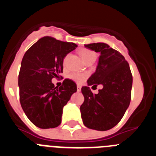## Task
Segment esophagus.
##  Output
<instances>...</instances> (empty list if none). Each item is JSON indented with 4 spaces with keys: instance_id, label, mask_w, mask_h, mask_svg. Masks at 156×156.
Wrapping results in <instances>:
<instances>
[{
    "instance_id": "1",
    "label": "esophagus",
    "mask_w": 156,
    "mask_h": 156,
    "mask_svg": "<svg viewBox=\"0 0 156 156\" xmlns=\"http://www.w3.org/2000/svg\"><path fill=\"white\" fill-rule=\"evenodd\" d=\"M77 91H78V92L81 91V86H80V85H77Z\"/></svg>"
}]
</instances>
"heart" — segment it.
<instances>
[{
  "label": "heart",
  "mask_w": 156,
  "mask_h": 156,
  "mask_svg": "<svg viewBox=\"0 0 156 156\" xmlns=\"http://www.w3.org/2000/svg\"><path fill=\"white\" fill-rule=\"evenodd\" d=\"M80 55L82 57L83 60L86 63L89 62H94L97 58L94 51L90 50V49H87V48L81 49L80 51ZM68 76L70 80L74 82L77 83H82L87 78L88 74L86 73H71L69 74Z\"/></svg>",
  "instance_id": "b5f03b06"
}]
</instances>
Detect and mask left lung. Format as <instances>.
Wrapping results in <instances>:
<instances>
[{"label": "left lung", "instance_id": "1", "mask_svg": "<svg viewBox=\"0 0 156 156\" xmlns=\"http://www.w3.org/2000/svg\"><path fill=\"white\" fill-rule=\"evenodd\" d=\"M86 48L100 52L94 73L88 79V86L102 84L98 94H94L89 87L81 91L84 101L80 106L83 122L96 130H108L119 123L129 107L133 83L131 71L125 58L104 43L85 44Z\"/></svg>", "mask_w": 156, "mask_h": 156}]
</instances>
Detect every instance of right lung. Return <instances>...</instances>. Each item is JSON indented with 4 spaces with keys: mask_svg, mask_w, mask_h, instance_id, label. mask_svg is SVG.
<instances>
[{
    "mask_svg": "<svg viewBox=\"0 0 156 156\" xmlns=\"http://www.w3.org/2000/svg\"><path fill=\"white\" fill-rule=\"evenodd\" d=\"M77 45L44 37L25 53L19 74V100L25 114L37 127H57L62 122L63 107L76 84L69 79L55 87L51 80L63 71V60Z\"/></svg>",
    "mask_w": 156,
    "mask_h": 156,
    "instance_id": "right-lung-1",
    "label": "right lung"
}]
</instances>
